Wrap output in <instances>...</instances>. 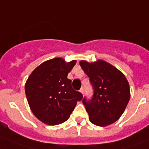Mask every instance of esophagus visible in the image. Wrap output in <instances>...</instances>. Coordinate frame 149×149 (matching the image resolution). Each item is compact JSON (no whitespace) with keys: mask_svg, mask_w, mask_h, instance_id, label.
<instances>
[{"mask_svg":"<svg viewBox=\"0 0 149 149\" xmlns=\"http://www.w3.org/2000/svg\"><path fill=\"white\" fill-rule=\"evenodd\" d=\"M80 92H81L82 94H84V88H81V90H80Z\"/></svg>","mask_w":149,"mask_h":149,"instance_id":"esophagus-1","label":"esophagus"}]
</instances>
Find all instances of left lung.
I'll return each instance as SVG.
<instances>
[{
  "label": "left lung",
  "instance_id": "8db88e82",
  "mask_svg": "<svg viewBox=\"0 0 149 149\" xmlns=\"http://www.w3.org/2000/svg\"><path fill=\"white\" fill-rule=\"evenodd\" d=\"M94 88L91 100L83 102L92 123L106 126L113 123L123 113L130 98V85L120 71L108 62L98 60L89 63L80 61Z\"/></svg>",
  "mask_w": 149,
  "mask_h": 149
}]
</instances>
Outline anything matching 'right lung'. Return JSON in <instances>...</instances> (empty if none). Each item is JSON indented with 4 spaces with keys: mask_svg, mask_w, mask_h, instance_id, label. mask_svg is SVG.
<instances>
[{
    "mask_svg": "<svg viewBox=\"0 0 149 149\" xmlns=\"http://www.w3.org/2000/svg\"><path fill=\"white\" fill-rule=\"evenodd\" d=\"M75 64L76 60L65 62L55 58L42 63L28 77L25 92L29 107L44 123L55 126L65 122L83 98L67 77Z\"/></svg>",
    "mask_w": 149,
    "mask_h": 149,
    "instance_id": "right-lung-1",
    "label": "right lung"
}]
</instances>
